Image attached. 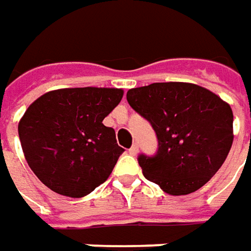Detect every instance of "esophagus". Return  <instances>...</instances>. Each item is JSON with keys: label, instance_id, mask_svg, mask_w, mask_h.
I'll return each mask as SVG.
<instances>
[{"label": "esophagus", "instance_id": "obj_1", "mask_svg": "<svg viewBox=\"0 0 251 251\" xmlns=\"http://www.w3.org/2000/svg\"><path fill=\"white\" fill-rule=\"evenodd\" d=\"M128 153H130V155H132V156H135V155L138 153V145H137V144H134L130 150H128Z\"/></svg>", "mask_w": 251, "mask_h": 251}]
</instances>
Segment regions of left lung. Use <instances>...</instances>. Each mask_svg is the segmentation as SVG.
<instances>
[{
    "label": "left lung",
    "mask_w": 251,
    "mask_h": 251,
    "mask_svg": "<svg viewBox=\"0 0 251 251\" xmlns=\"http://www.w3.org/2000/svg\"><path fill=\"white\" fill-rule=\"evenodd\" d=\"M127 101L156 132L158 152L141 153L138 163L165 193L197 191L226 159L233 113L215 93L194 83L156 82L130 89Z\"/></svg>",
    "instance_id": "obj_1"
}]
</instances>
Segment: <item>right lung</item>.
I'll return each mask as SVG.
<instances>
[{
  "mask_svg": "<svg viewBox=\"0 0 251 251\" xmlns=\"http://www.w3.org/2000/svg\"><path fill=\"white\" fill-rule=\"evenodd\" d=\"M123 89L65 88L27 107L18 132L25 159L44 186L81 198L104 183L124 150L101 121L120 103Z\"/></svg>",
  "mask_w": 251,
  "mask_h": 251,
  "instance_id": "1",
  "label": "right lung"
}]
</instances>
